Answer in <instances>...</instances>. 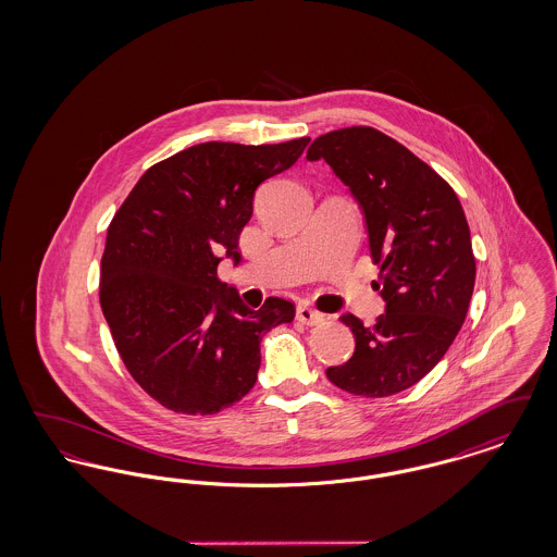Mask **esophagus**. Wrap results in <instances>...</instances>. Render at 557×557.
Instances as JSON below:
<instances>
[{
	"instance_id": "1",
	"label": "esophagus",
	"mask_w": 557,
	"mask_h": 557,
	"mask_svg": "<svg viewBox=\"0 0 557 557\" xmlns=\"http://www.w3.org/2000/svg\"><path fill=\"white\" fill-rule=\"evenodd\" d=\"M296 319L300 323H305V325H319L325 319V315L319 313L315 309H311V307H298L296 309Z\"/></svg>"
}]
</instances>
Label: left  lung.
<instances>
[{
    "label": "left lung",
    "instance_id": "left-lung-1",
    "mask_svg": "<svg viewBox=\"0 0 557 557\" xmlns=\"http://www.w3.org/2000/svg\"><path fill=\"white\" fill-rule=\"evenodd\" d=\"M307 159L325 160L363 211L380 265L373 286L386 302L373 327L350 313L341 318L355 352L327 368V380L350 395H397L445 357L468 313L476 261L466 214L434 169L377 129L319 135Z\"/></svg>",
    "mask_w": 557,
    "mask_h": 557
}]
</instances>
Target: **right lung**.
<instances>
[{
  "label": "right lung",
  "mask_w": 557,
  "mask_h": 557,
  "mask_svg": "<svg viewBox=\"0 0 557 557\" xmlns=\"http://www.w3.org/2000/svg\"><path fill=\"white\" fill-rule=\"evenodd\" d=\"M309 141L191 146L150 166L114 214L100 305L125 368L162 407L211 416L238 403L257 382L263 336L294 319L277 296L259 311L246 307L216 267L242 261L257 187Z\"/></svg>",
  "instance_id": "1"
}]
</instances>
